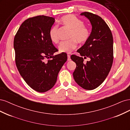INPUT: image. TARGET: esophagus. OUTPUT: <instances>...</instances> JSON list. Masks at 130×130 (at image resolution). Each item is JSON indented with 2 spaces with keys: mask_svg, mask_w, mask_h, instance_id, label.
Listing matches in <instances>:
<instances>
[{
  "mask_svg": "<svg viewBox=\"0 0 130 130\" xmlns=\"http://www.w3.org/2000/svg\"><path fill=\"white\" fill-rule=\"evenodd\" d=\"M67 57H68V61H69L71 60V59H70V56L69 55V54H68V55H67Z\"/></svg>",
  "mask_w": 130,
  "mask_h": 130,
  "instance_id": "esophagus-1",
  "label": "esophagus"
}]
</instances>
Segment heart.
Segmentation results:
<instances>
[{"label": "heart", "mask_w": 130, "mask_h": 130, "mask_svg": "<svg viewBox=\"0 0 130 130\" xmlns=\"http://www.w3.org/2000/svg\"><path fill=\"white\" fill-rule=\"evenodd\" d=\"M60 22L62 25L71 30L69 40L61 42L58 45L59 51L61 53H70L76 48L77 42L83 44L87 41L90 36L89 29L85 26L84 22L73 14H68L62 17ZM49 36L51 41L57 43L59 41L58 29L57 25L50 29Z\"/></svg>", "instance_id": "heart-1"}]
</instances>
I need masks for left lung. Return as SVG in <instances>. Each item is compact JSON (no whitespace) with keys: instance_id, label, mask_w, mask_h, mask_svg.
I'll return each instance as SVG.
<instances>
[{"instance_id":"left-lung-1","label":"left lung","mask_w":130,"mask_h":130,"mask_svg":"<svg viewBox=\"0 0 130 130\" xmlns=\"http://www.w3.org/2000/svg\"><path fill=\"white\" fill-rule=\"evenodd\" d=\"M80 15L89 19L92 28L87 41L77 50L82 57L75 55L70 56L76 64L73 76L80 87L93 90L103 83L111 69L113 61V36L107 24L99 15L88 12ZM86 58H89L90 61L85 64L83 59Z\"/></svg>"}]
</instances>
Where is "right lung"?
Returning a JSON list of instances; mask_svg holds the SVG:
<instances>
[{
	"label": "right lung",
	"instance_id": "right-lung-1",
	"mask_svg": "<svg viewBox=\"0 0 130 130\" xmlns=\"http://www.w3.org/2000/svg\"><path fill=\"white\" fill-rule=\"evenodd\" d=\"M55 18L38 15L23 22L15 34L13 46L17 69L30 87L38 92L52 88L67 55L58 52L49 36ZM48 60H46V59Z\"/></svg>",
	"mask_w": 130,
	"mask_h": 130
}]
</instances>
